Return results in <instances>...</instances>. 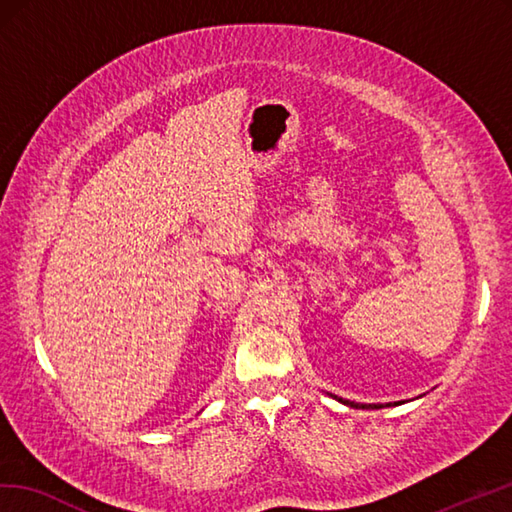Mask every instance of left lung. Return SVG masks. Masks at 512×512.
Here are the masks:
<instances>
[{
	"label": "left lung",
	"mask_w": 512,
	"mask_h": 512,
	"mask_svg": "<svg viewBox=\"0 0 512 512\" xmlns=\"http://www.w3.org/2000/svg\"><path fill=\"white\" fill-rule=\"evenodd\" d=\"M338 401H342V403H347V406H351V408H375V410H379V408H384L382 403H375V406H364V403H355V401H344V399H338ZM390 406V403H388Z\"/></svg>",
	"instance_id": "1"
}]
</instances>
